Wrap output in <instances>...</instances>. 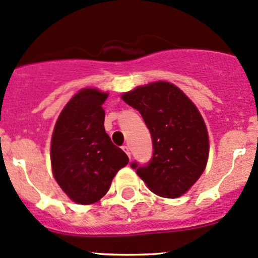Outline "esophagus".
Wrapping results in <instances>:
<instances>
[{"mask_svg": "<svg viewBox=\"0 0 258 258\" xmlns=\"http://www.w3.org/2000/svg\"><path fill=\"white\" fill-rule=\"evenodd\" d=\"M122 151H124L125 153L127 154V157L131 158V146H129V144H126V146L122 147Z\"/></svg>", "mask_w": 258, "mask_h": 258, "instance_id": "obj_1", "label": "esophagus"}]
</instances>
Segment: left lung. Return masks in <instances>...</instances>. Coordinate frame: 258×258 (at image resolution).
<instances>
[{"instance_id":"1","label":"left lung","mask_w":258,"mask_h":258,"mask_svg":"<svg viewBox=\"0 0 258 258\" xmlns=\"http://www.w3.org/2000/svg\"><path fill=\"white\" fill-rule=\"evenodd\" d=\"M122 100L141 112L153 143L151 161H134L131 167L162 198L185 194L204 172L209 156V137L199 110L180 88L162 81L139 86Z\"/></svg>"}]
</instances>
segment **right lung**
Returning <instances> with one entry per match:
<instances>
[{
	"label": "right lung",
	"instance_id": "1",
	"mask_svg": "<svg viewBox=\"0 0 258 258\" xmlns=\"http://www.w3.org/2000/svg\"><path fill=\"white\" fill-rule=\"evenodd\" d=\"M107 94L83 88L60 112L51 137L54 178L77 204H92L109 191L129 158L105 132Z\"/></svg>",
	"mask_w": 258,
	"mask_h": 258
}]
</instances>
